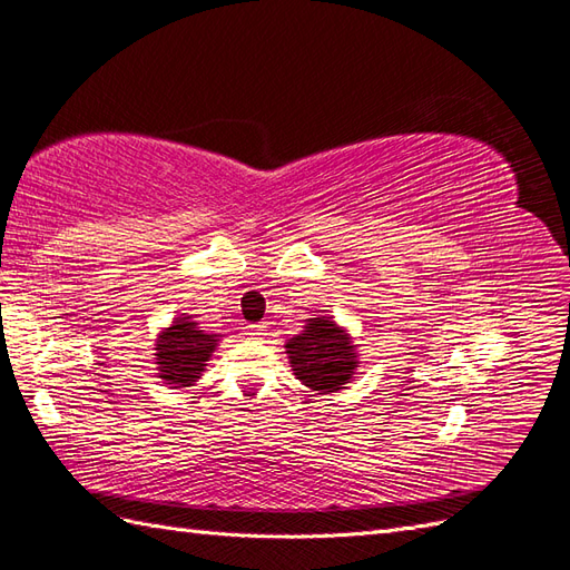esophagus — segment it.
Instances as JSON below:
<instances>
[{
    "mask_svg": "<svg viewBox=\"0 0 570 570\" xmlns=\"http://www.w3.org/2000/svg\"><path fill=\"white\" fill-rule=\"evenodd\" d=\"M248 336H254V338L268 336V326H266V324H254V326H248Z\"/></svg>",
    "mask_w": 570,
    "mask_h": 570,
    "instance_id": "obj_1",
    "label": "esophagus"
}]
</instances>
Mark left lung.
<instances>
[{
  "label": "left lung",
  "mask_w": 570,
  "mask_h": 570,
  "mask_svg": "<svg viewBox=\"0 0 570 570\" xmlns=\"http://www.w3.org/2000/svg\"><path fill=\"white\" fill-rule=\"evenodd\" d=\"M285 353L295 377L318 394L345 390L360 365L353 336L328 314L307 318L304 331L285 343Z\"/></svg>",
  "instance_id": "obj_1"
}]
</instances>
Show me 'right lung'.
<instances>
[{
  "mask_svg": "<svg viewBox=\"0 0 570 570\" xmlns=\"http://www.w3.org/2000/svg\"><path fill=\"white\" fill-rule=\"evenodd\" d=\"M219 338V333H205L198 322H193V316H176L169 326L159 331L155 343L157 377L169 390L193 386L205 372Z\"/></svg>",
  "mask_w": 570,
  "mask_h": 570,
  "instance_id": "obj_1",
  "label": "right lung"
}]
</instances>
